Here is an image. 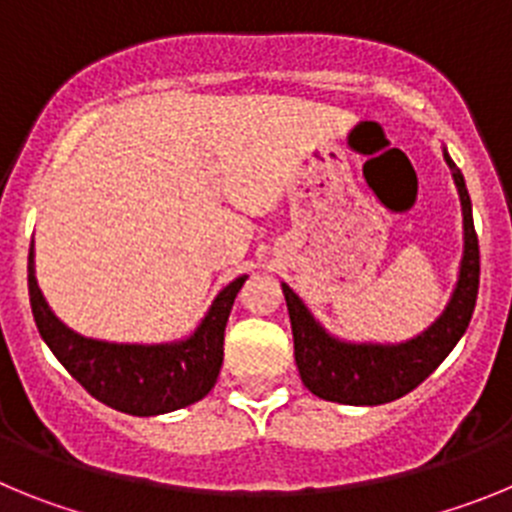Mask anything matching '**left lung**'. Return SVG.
I'll return each mask as SVG.
<instances>
[{
    "label": "left lung",
    "instance_id": "left-lung-1",
    "mask_svg": "<svg viewBox=\"0 0 512 512\" xmlns=\"http://www.w3.org/2000/svg\"><path fill=\"white\" fill-rule=\"evenodd\" d=\"M454 184L459 189L461 215H464V253H461L459 279L446 310L423 333L402 343H351L330 336L312 318L295 289L282 284L287 300L289 323L295 336V361L302 384L312 395L341 405H384L408 395L436 372L451 348L467 333L479 289V241L474 233L472 200L464 176L456 169L443 148Z\"/></svg>",
    "mask_w": 512,
    "mask_h": 512
}]
</instances>
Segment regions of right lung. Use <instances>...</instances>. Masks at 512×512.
Masks as SVG:
<instances>
[{"instance_id": "add662e5", "label": "right lung", "mask_w": 512, "mask_h": 512, "mask_svg": "<svg viewBox=\"0 0 512 512\" xmlns=\"http://www.w3.org/2000/svg\"><path fill=\"white\" fill-rule=\"evenodd\" d=\"M246 274L223 287L192 336L171 343H110L71 330L48 307L27 256V289L40 336L66 372L92 397L128 415H164L202 400L223 366V341L235 295Z\"/></svg>"}]
</instances>
